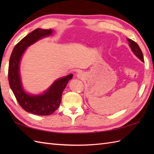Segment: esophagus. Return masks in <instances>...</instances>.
I'll list each match as a JSON object with an SVG mask.
<instances>
[{
    "mask_svg": "<svg viewBox=\"0 0 154 154\" xmlns=\"http://www.w3.org/2000/svg\"><path fill=\"white\" fill-rule=\"evenodd\" d=\"M85 74L82 71L79 72V73L77 74V77L78 78V79H83V78H85Z\"/></svg>",
    "mask_w": 154,
    "mask_h": 154,
    "instance_id": "obj_1",
    "label": "esophagus"
}]
</instances>
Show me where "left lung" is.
<instances>
[{
  "mask_svg": "<svg viewBox=\"0 0 154 154\" xmlns=\"http://www.w3.org/2000/svg\"><path fill=\"white\" fill-rule=\"evenodd\" d=\"M128 41L129 42V46L131 48L132 51H133V53L136 56L140 59L142 62H144V60H143V54L142 51L141 50V49L140 48L139 45L137 44L134 41L132 40L131 39H128Z\"/></svg>",
  "mask_w": 154,
  "mask_h": 154,
  "instance_id": "8db88e82",
  "label": "left lung"
}]
</instances>
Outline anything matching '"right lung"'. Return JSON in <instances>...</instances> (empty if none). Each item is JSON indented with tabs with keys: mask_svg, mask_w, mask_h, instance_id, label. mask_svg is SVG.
<instances>
[{
	"mask_svg": "<svg viewBox=\"0 0 154 154\" xmlns=\"http://www.w3.org/2000/svg\"><path fill=\"white\" fill-rule=\"evenodd\" d=\"M53 30L37 28L28 34L15 45L10 57L8 81L13 93L20 105L28 112L37 115H50L60 106L61 96L73 74L59 78L43 93L33 94L27 93L22 85L20 65L26 49L41 39L50 36Z\"/></svg>",
	"mask_w": 154,
	"mask_h": 154,
	"instance_id": "obj_1",
	"label": "right lung"
}]
</instances>
